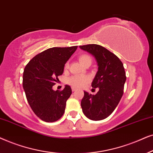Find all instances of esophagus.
Returning a JSON list of instances; mask_svg holds the SVG:
<instances>
[{"mask_svg":"<svg viewBox=\"0 0 153 153\" xmlns=\"http://www.w3.org/2000/svg\"><path fill=\"white\" fill-rule=\"evenodd\" d=\"M76 90H77L76 88H75V87H72V91H76Z\"/></svg>","mask_w":153,"mask_h":153,"instance_id":"34e87169","label":"esophagus"}]
</instances>
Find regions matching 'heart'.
Instances as JSON below:
<instances>
[{
  "label": "heart",
  "instance_id": "obj_1",
  "mask_svg": "<svg viewBox=\"0 0 153 153\" xmlns=\"http://www.w3.org/2000/svg\"><path fill=\"white\" fill-rule=\"evenodd\" d=\"M79 61L83 66L91 64L92 62V59L88 54H82L79 56ZM68 64L66 63L65 65V68H68ZM90 80L87 75H73L68 79V83L71 86L74 87H81L85 85Z\"/></svg>",
  "mask_w": 153,
  "mask_h": 153
}]
</instances>
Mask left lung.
Listing matches in <instances>:
<instances>
[{
  "instance_id": "left-lung-1",
  "label": "left lung",
  "mask_w": 153,
  "mask_h": 153,
  "mask_svg": "<svg viewBox=\"0 0 153 153\" xmlns=\"http://www.w3.org/2000/svg\"><path fill=\"white\" fill-rule=\"evenodd\" d=\"M80 48L90 53L97 60L98 71L91 87L99 88L95 95L84 91L81 107L89 119L101 120L113 113L123 97L127 78L125 68L115 54L99 45L89 44Z\"/></svg>"
}]
</instances>
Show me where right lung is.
Listing matches in <instances>:
<instances>
[{"label": "right lung", "instance_id": "obj_1", "mask_svg": "<svg viewBox=\"0 0 153 153\" xmlns=\"http://www.w3.org/2000/svg\"><path fill=\"white\" fill-rule=\"evenodd\" d=\"M78 46L52 48L34 56L24 68L23 88L28 104L40 119L53 123L62 117L72 90L66 85L62 91L53 90L64 65Z\"/></svg>", "mask_w": 153, "mask_h": 153}]
</instances>
